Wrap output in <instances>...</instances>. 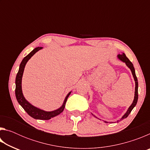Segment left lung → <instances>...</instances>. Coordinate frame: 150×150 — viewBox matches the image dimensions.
Segmentation results:
<instances>
[{
  "label": "left lung",
  "mask_w": 150,
  "mask_h": 150,
  "mask_svg": "<svg viewBox=\"0 0 150 150\" xmlns=\"http://www.w3.org/2000/svg\"><path fill=\"white\" fill-rule=\"evenodd\" d=\"M118 58L120 60H121L122 62H123L124 63H126V65L128 66V67L131 70L132 73V75H133V77L134 79V81H135V94H134V99L133 100V103H132V105H130V107L128 108V110L126 111V112L124 114V116L122 117L120 120H117V122H118L119 121H120L122 120H123V119L126 118L128 117V116L130 115V113L131 112V111L132 110V109L135 107V106L136 105L137 102H138V79L136 77V73H135V69H134V65L132 64V63L130 60L128 59V58L126 56L125 54H124L122 53V54H118ZM93 115V114H92ZM95 117L97 118L96 116H95L94 115H93ZM105 123H109L107 121H104ZM111 122H110V123Z\"/></svg>",
  "instance_id": "obj_1"
}]
</instances>
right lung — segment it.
Returning a JSON list of instances; mask_svg holds the SVG:
<instances>
[{
    "label": "right lung",
    "mask_w": 150,
    "mask_h": 150,
    "mask_svg": "<svg viewBox=\"0 0 150 150\" xmlns=\"http://www.w3.org/2000/svg\"><path fill=\"white\" fill-rule=\"evenodd\" d=\"M41 49H42V47H35L34 50H33L28 55H26V56L22 59V62L20 65L18 72L16 75V81H15V83H16L15 95H16V97L18 102V103L21 105L22 107L24 109V110L26 111L31 117L35 119H38V120H50V119L52 118L59 115V114L62 113L63 111L65 106V103L67 102V98L69 97L71 91L68 93L67 95L66 96L64 102H63L62 106H61L60 108L57 109V110L50 112L45 111L44 110H42V109L35 107V106L31 105V104L24 98L22 90V75H23L25 66H26L28 61L35 53L38 52V51Z\"/></svg>",
    "instance_id": "obj_1"
}]
</instances>
